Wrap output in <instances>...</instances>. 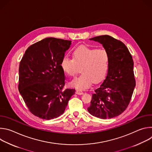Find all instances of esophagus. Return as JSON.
Segmentation results:
<instances>
[{"instance_id": "esophagus-1", "label": "esophagus", "mask_w": 152, "mask_h": 152, "mask_svg": "<svg viewBox=\"0 0 152 152\" xmlns=\"http://www.w3.org/2000/svg\"><path fill=\"white\" fill-rule=\"evenodd\" d=\"M76 93L77 94L81 95V94H83V91H82V90H77L76 91Z\"/></svg>"}]
</instances>
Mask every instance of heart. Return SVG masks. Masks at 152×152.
Instances as JSON below:
<instances>
[{
    "label": "heart",
    "mask_w": 152,
    "mask_h": 152,
    "mask_svg": "<svg viewBox=\"0 0 152 152\" xmlns=\"http://www.w3.org/2000/svg\"><path fill=\"white\" fill-rule=\"evenodd\" d=\"M110 64V55L103 49L80 46L73 53V59L64 56L61 62L62 71L70 77L75 76L80 69L82 74L71 82L79 90L89 88L93 81L101 80L107 73Z\"/></svg>",
    "instance_id": "1"
}]
</instances>
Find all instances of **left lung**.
I'll return each instance as SVG.
<instances>
[{
  "label": "left lung",
  "instance_id": "obj_1",
  "mask_svg": "<svg viewBox=\"0 0 152 152\" xmlns=\"http://www.w3.org/2000/svg\"><path fill=\"white\" fill-rule=\"evenodd\" d=\"M102 45L110 55L107 73L94 90L88 111L92 115L111 118L123 113L131 100L135 86L132 56L121 41L104 35L90 39Z\"/></svg>",
  "mask_w": 152,
  "mask_h": 152
}]
</instances>
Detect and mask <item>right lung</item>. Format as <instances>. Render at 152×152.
<instances>
[{"label":"right lung","instance_id":"add662e5","mask_svg":"<svg viewBox=\"0 0 152 152\" xmlns=\"http://www.w3.org/2000/svg\"><path fill=\"white\" fill-rule=\"evenodd\" d=\"M72 41L53 37L34 43L19 65L18 90L29 111L50 120L62 115L75 89H65L61 62Z\"/></svg>","mask_w":152,"mask_h":152}]
</instances>
